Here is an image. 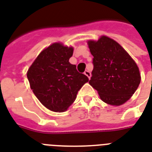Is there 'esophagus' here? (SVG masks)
Wrapping results in <instances>:
<instances>
[{"label":"esophagus","mask_w":152,"mask_h":152,"mask_svg":"<svg viewBox=\"0 0 152 152\" xmlns=\"http://www.w3.org/2000/svg\"><path fill=\"white\" fill-rule=\"evenodd\" d=\"M84 74H85V75H86L87 77H89H89H91V73L89 72V70H85Z\"/></svg>","instance_id":"1"}]
</instances>
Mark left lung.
Returning <instances> with one entry per match:
<instances>
[{
    "label": "left lung",
    "mask_w": 152,
    "mask_h": 152,
    "mask_svg": "<svg viewBox=\"0 0 152 152\" xmlns=\"http://www.w3.org/2000/svg\"><path fill=\"white\" fill-rule=\"evenodd\" d=\"M94 56L89 85L101 99L111 105H121L130 99L140 83L139 68L129 53L117 42L102 36L88 41Z\"/></svg>",
    "instance_id": "left-lung-1"
}]
</instances>
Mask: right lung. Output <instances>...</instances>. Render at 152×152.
Masks as SVG:
<instances>
[{"mask_svg": "<svg viewBox=\"0 0 152 152\" xmlns=\"http://www.w3.org/2000/svg\"><path fill=\"white\" fill-rule=\"evenodd\" d=\"M74 48L52 43L38 55L27 73L31 89L39 101L53 112H64L89 81L70 63Z\"/></svg>", "mask_w": 152, "mask_h": 152, "instance_id": "right-lung-1", "label": "right lung"}]
</instances>
